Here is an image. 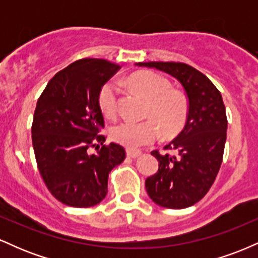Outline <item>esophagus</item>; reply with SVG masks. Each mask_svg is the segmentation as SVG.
I'll return each instance as SVG.
<instances>
[{"label":"esophagus","instance_id":"1","mask_svg":"<svg viewBox=\"0 0 258 258\" xmlns=\"http://www.w3.org/2000/svg\"><path fill=\"white\" fill-rule=\"evenodd\" d=\"M126 153H127V156H130V158H133V159L138 158V156L142 155L141 150H135V149H127Z\"/></svg>","mask_w":258,"mask_h":258}]
</instances>
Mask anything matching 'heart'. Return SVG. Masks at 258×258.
<instances>
[{
    "label": "heart",
    "instance_id": "heart-1",
    "mask_svg": "<svg viewBox=\"0 0 258 258\" xmlns=\"http://www.w3.org/2000/svg\"><path fill=\"white\" fill-rule=\"evenodd\" d=\"M127 84L136 93L148 100L146 121L125 120L111 128V138L131 149L153 143L160 136V129L166 136L182 128L188 115V102L180 91L170 88V84L158 74L137 72L127 79ZM119 88L114 81H108L100 88L98 102L100 110L108 117L117 112Z\"/></svg>",
    "mask_w": 258,
    "mask_h": 258
}]
</instances>
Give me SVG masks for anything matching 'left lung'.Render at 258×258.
I'll return each instance as SVG.
<instances>
[{"label":"left lung","mask_w":258,"mask_h":258,"mask_svg":"<svg viewBox=\"0 0 258 258\" xmlns=\"http://www.w3.org/2000/svg\"><path fill=\"white\" fill-rule=\"evenodd\" d=\"M136 65L173 76L188 98L184 128L165 147L173 155L152 152L159 161V170L146 179L147 193L154 203L167 209L193 206L214 184L223 158L228 122L221 92L188 64L148 61Z\"/></svg>","instance_id":"1"}]
</instances>
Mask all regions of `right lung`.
Returning a JSON list of instances; mask_svg holds the SVG:
<instances>
[{
    "label": "right lung",
    "mask_w": 258,
    "mask_h": 258,
    "mask_svg": "<svg viewBox=\"0 0 258 258\" xmlns=\"http://www.w3.org/2000/svg\"><path fill=\"white\" fill-rule=\"evenodd\" d=\"M119 69L105 59H80L55 74L37 100L31 127L37 167L53 197L68 206L99 204L108 193L109 173L126 158L116 143L96 154L87 150L105 141L99 135L104 119L98 97Z\"/></svg>",
    "instance_id": "obj_1"
}]
</instances>
